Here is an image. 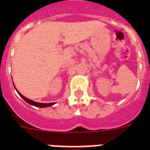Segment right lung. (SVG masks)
<instances>
[{"instance_id":"obj_1","label":"right lung","mask_w":150,"mask_h":150,"mask_svg":"<svg viewBox=\"0 0 150 150\" xmlns=\"http://www.w3.org/2000/svg\"><path fill=\"white\" fill-rule=\"evenodd\" d=\"M13 86H14V87H15L16 90L17 91L15 85H14V83H13ZM17 92H18V94L19 95H20L21 97H22V98L24 99V100H25L27 103H28L29 104H30V105H33V106H35V107H50V106H52L53 104H55V103L54 102V103H47V104H43V103H39V102H35L34 101V100H30V99L27 98H25V96H23V95H22V94L19 92V91H17Z\"/></svg>"}]
</instances>
